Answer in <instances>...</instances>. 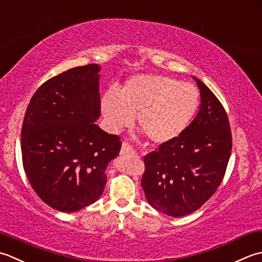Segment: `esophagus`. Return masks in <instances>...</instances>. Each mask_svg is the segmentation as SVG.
<instances>
[{
	"mask_svg": "<svg viewBox=\"0 0 262 262\" xmlns=\"http://www.w3.org/2000/svg\"><path fill=\"white\" fill-rule=\"evenodd\" d=\"M121 155L122 156H136V151L133 150L132 147L127 145L126 142L122 143V148H121Z\"/></svg>",
	"mask_w": 262,
	"mask_h": 262,
	"instance_id": "obj_1",
	"label": "esophagus"
}]
</instances>
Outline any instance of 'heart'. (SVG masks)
I'll return each mask as SVG.
<instances>
[{"label":"heart","instance_id":"heart-1","mask_svg":"<svg viewBox=\"0 0 262 262\" xmlns=\"http://www.w3.org/2000/svg\"><path fill=\"white\" fill-rule=\"evenodd\" d=\"M199 90L189 82L162 74H139L127 80L121 96L111 90L101 110L112 129L132 124L155 145H165L182 135L199 106Z\"/></svg>","mask_w":262,"mask_h":262}]
</instances>
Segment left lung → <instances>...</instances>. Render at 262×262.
<instances>
[{
  "label": "left lung",
  "mask_w": 262,
  "mask_h": 262,
  "mask_svg": "<svg viewBox=\"0 0 262 262\" xmlns=\"http://www.w3.org/2000/svg\"><path fill=\"white\" fill-rule=\"evenodd\" d=\"M198 114L182 135L147 154L141 185L147 201L168 216L198 210L221 185L232 151L225 108L204 82Z\"/></svg>",
  "instance_id": "left-lung-1"
}]
</instances>
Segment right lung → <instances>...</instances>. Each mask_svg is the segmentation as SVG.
<instances>
[{"instance_id": "1", "label": "right lung", "mask_w": 262, "mask_h": 262, "mask_svg": "<svg viewBox=\"0 0 262 262\" xmlns=\"http://www.w3.org/2000/svg\"><path fill=\"white\" fill-rule=\"evenodd\" d=\"M98 64L73 68L36 90L21 129V154L31 188L46 205L74 212L94 204L120 137L95 124L100 116Z\"/></svg>"}]
</instances>
